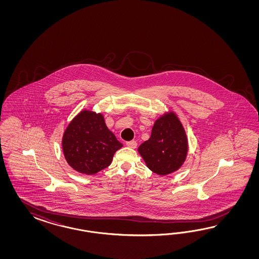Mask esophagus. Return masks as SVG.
Here are the masks:
<instances>
[{
	"instance_id": "1",
	"label": "esophagus",
	"mask_w": 259,
	"mask_h": 259,
	"mask_svg": "<svg viewBox=\"0 0 259 259\" xmlns=\"http://www.w3.org/2000/svg\"><path fill=\"white\" fill-rule=\"evenodd\" d=\"M126 145H127L128 147H130V148H133V149H135V148L137 147L138 143H137L135 141H127V142H126Z\"/></svg>"
}]
</instances>
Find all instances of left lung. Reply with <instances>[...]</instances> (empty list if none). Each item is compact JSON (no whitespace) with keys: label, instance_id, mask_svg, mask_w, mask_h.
I'll return each instance as SVG.
<instances>
[{"label":"left lung","instance_id":"8db88e82","mask_svg":"<svg viewBox=\"0 0 259 259\" xmlns=\"http://www.w3.org/2000/svg\"><path fill=\"white\" fill-rule=\"evenodd\" d=\"M138 151L152 172L166 176L178 171L187 157L188 139L177 114L170 111L157 118L149 140Z\"/></svg>","mask_w":259,"mask_h":259}]
</instances>
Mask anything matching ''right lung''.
<instances>
[{"instance_id":"add662e5","label":"right lung","mask_w":259,"mask_h":259,"mask_svg":"<svg viewBox=\"0 0 259 259\" xmlns=\"http://www.w3.org/2000/svg\"><path fill=\"white\" fill-rule=\"evenodd\" d=\"M67 163L80 174L95 175L108 167L122 147L101 113L83 109L66 127L62 141Z\"/></svg>"}]
</instances>
